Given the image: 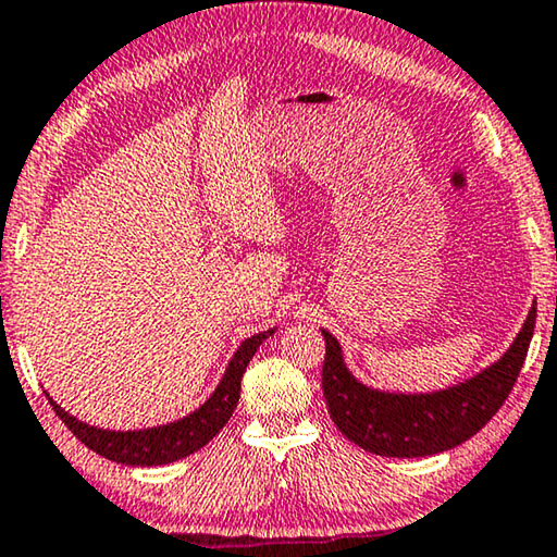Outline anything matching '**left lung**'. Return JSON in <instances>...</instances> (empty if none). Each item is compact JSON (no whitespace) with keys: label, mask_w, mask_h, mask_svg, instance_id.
I'll return each instance as SVG.
<instances>
[{"label":"left lung","mask_w":557,"mask_h":557,"mask_svg":"<svg viewBox=\"0 0 557 557\" xmlns=\"http://www.w3.org/2000/svg\"><path fill=\"white\" fill-rule=\"evenodd\" d=\"M535 331V306L498 363L460 386L421 396L366 388L348 373L338 341L329 331L321 386L338 431L358 448L388 458H423L460 446L506 404L525 363Z\"/></svg>","instance_id":"8db88e82"}]
</instances>
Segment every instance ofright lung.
Here are the masks:
<instances>
[{"label":"right lung","instance_id":"1","mask_svg":"<svg viewBox=\"0 0 557 557\" xmlns=\"http://www.w3.org/2000/svg\"><path fill=\"white\" fill-rule=\"evenodd\" d=\"M271 333L273 329L246 338L244 344L238 346L234 358H231L224 381L219 383L213 396L199 410H194L191 416L182 418V421L159 428H144V431H101V428L76 421V418L66 413L62 406H57L49 396L47 398L51 408L57 410V416L64 421V425L70 428L84 446L99 453V456L124 466L174 463V460H182L186 456H191V453L201 450L213 435L228 423V418L238 404V396H242V379L246 366H249L253 354Z\"/></svg>","mask_w":557,"mask_h":557}]
</instances>
